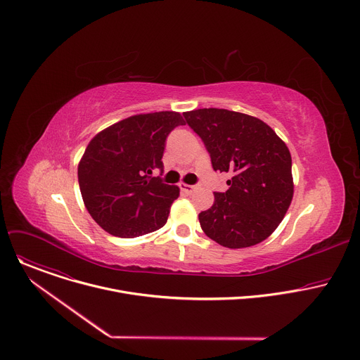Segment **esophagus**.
<instances>
[{"mask_svg":"<svg viewBox=\"0 0 360 360\" xmlns=\"http://www.w3.org/2000/svg\"><path fill=\"white\" fill-rule=\"evenodd\" d=\"M179 188H181L185 193H192V192L196 189L195 185H186V184H181Z\"/></svg>","mask_w":360,"mask_h":360,"instance_id":"esophagus-1","label":"esophagus"}]
</instances>
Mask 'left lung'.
<instances>
[{"mask_svg":"<svg viewBox=\"0 0 360 360\" xmlns=\"http://www.w3.org/2000/svg\"><path fill=\"white\" fill-rule=\"evenodd\" d=\"M184 118L207 148L212 168L231 172L226 192L199 214L202 231L238 249L265 240L283 219L293 196L292 158L285 142L261 120L203 108Z\"/></svg>","mask_w":360,"mask_h":360,"instance_id":"8db88e82","label":"left lung"}]
</instances>
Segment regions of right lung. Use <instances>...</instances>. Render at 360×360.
Wrapping results in <instances>:
<instances>
[{
  "label": "right lung",
  "mask_w": 360,
  "mask_h": 360,
  "mask_svg": "<svg viewBox=\"0 0 360 360\" xmlns=\"http://www.w3.org/2000/svg\"><path fill=\"white\" fill-rule=\"evenodd\" d=\"M185 125L181 114L134 115L95 135L78 165L85 207L104 231L135 238L167 224L179 188L164 184L162 155L171 131ZM160 171L158 177L153 174Z\"/></svg>",
  "instance_id": "right-lung-1"
}]
</instances>
